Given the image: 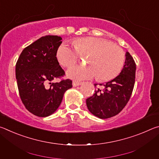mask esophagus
I'll list each match as a JSON object with an SVG mask.
<instances>
[{"mask_svg":"<svg viewBox=\"0 0 159 159\" xmlns=\"http://www.w3.org/2000/svg\"><path fill=\"white\" fill-rule=\"evenodd\" d=\"M82 84V82H79V81H76V80H74L73 81V86L74 87H76V86H79L80 85Z\"/></svg>","mask_w":159,"mask_h":159,"instance_id":"34e87169","label":"esophagus"}]
</instances>
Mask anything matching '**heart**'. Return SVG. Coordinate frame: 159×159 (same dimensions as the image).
<instances>
[{"label": "heart", "mask_w": 159, "mask_h": 159, "mask_svg": "<svg viewBox=\"0 0 159 159\" xmlns=\"http://www.w3.org/2000/svg\"><path fill=\"white\" fill-rule=\"evenodd\" d=\"M74 45L63 43L57 50V58L61 65L70 67L76 64L80 56H89V66H76L67 71L75 80L90 79L98 76L102 81L114 79L120 74L125 60L124 51L108 40L96 37L77 39Z\"/></svg>", "instance_id": "heart-1"}]
</instances>
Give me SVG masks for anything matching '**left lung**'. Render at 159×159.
<instances>
[{
	"label": "left lung",
	"instance_id": "obj_1",
	"mask_svg": "<svg viewBox=\"0 0 159 159\" xmlns=\"http://www.w3.org/2000/svg\"><path fill=\"white\" fill-rule=\"evenodd\" d=\"M125 64L120 74L98 88L92 97L86 99L88 109L99 118H109L122 111L130 99L135 81L136 64L126 52ZM96 87L98 84H94Z\"/></svg>",
	"mask_w": 159,
	"mask_h": 159
}]
</instances>
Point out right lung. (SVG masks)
<instances>
[{
	"label": "right lung",
	"mask_w": 159,
	"mask_h": 159,
	"mask_svg": "<svg viewBox=\"0 0 159 159\" xmlns=\"http://www.w3.org/2000/svg\"><path fill=\"white\" fill-rule=\"evenodd\" d=\"M61 38L45 36L29 45L20 54L15 67L21 100L29 112L39 117L53 114L60 107L64 93L72 88V80L64 79L57 59ZM60 78L59 83L54 79Z\"/></svg>",
	"instance_id": "right-lung-1"
}]
</instances>
